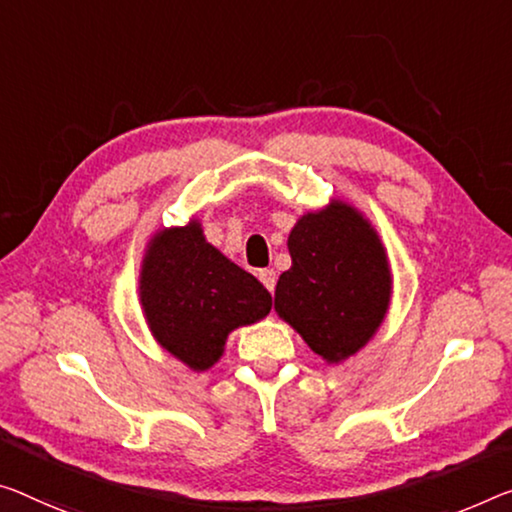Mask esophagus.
<instances>
[{"label": "esophagus", "instance_id": "esophagus-1", "mask_svg": "<svg viewBox=\"0 0 512 512\" xmlns=\"http://www.w3.org/2000/svg\"><path fill=\"white\" fill-rule=\"evenodd\" d=\"M258 279H261L263 286L274 293V286H277V272L270 270V267H265V270H258Z\"/></svg>", "mask_w": 512, "mask_h": 512}]
</instances>
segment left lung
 Here are the masks:
<instances>
[{"instance_id":"8db88e82","label":"left lung","mask_w":512,"mask_h":512,"mask_svg":"<svg viewBox=\"0 0 512 512\" xmlns=\"http://www.w3.org/2000/svg\"><path fill=\"white\" fill-rule=\"evenodd\" d=\"M293 265L277 281L274 311L327 364L355 357L387 318L393 274L364 212L343 199L309 210L288 235Z\"/></svg>"}]
</instances>
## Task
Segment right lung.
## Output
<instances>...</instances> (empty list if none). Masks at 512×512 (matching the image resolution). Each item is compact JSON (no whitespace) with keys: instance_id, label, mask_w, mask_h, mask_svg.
Listing matches in <instances>:
<instances>
[{"instance_id":"obj_1","label":"right lung","mask_w":512,"mask_h":512,"mask_svg":"<svg viewBox=\"0 0 512 512\" xmlns=\"http://www.w3.org/2000/svg\"><path fill=\"white\" fill-rule=\"evenodd\" d=\"M137 293L155 343L194 373L222 359L231 332L272 309L263 283L212 247L196 217L151 235Z\"/></svg>"}]
</instances>
